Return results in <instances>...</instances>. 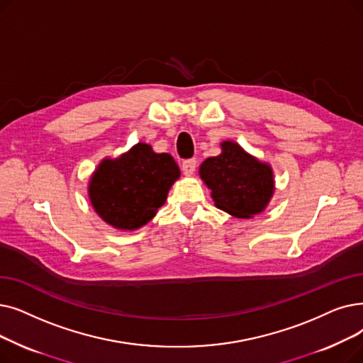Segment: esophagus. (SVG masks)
<instances>
[{"label":"esophagus","mask_w":363,"mask_h":363,"mask_svg":"<svg viewBox=\"0 0 363 363\" xmlns=\"http://www.w3.org/2000/svg\"><path fill=\"white\" fill-rule=\"evenodd\" d=\"M196 167H197V160L196 159H188V160L182 162V172H184V175H186V177H191L193 173L196 172Z\"/></svg>","instance_id":"1"}]
</instances>
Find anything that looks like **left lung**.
I'll use <instances>...</instances> for the list:
<instances>
[{
	"instance_id": "8db88e82",
	"label": "left lung",
	"mask_w": 363,
	"mask_h": 363,
	"mask_svg": "<svg viewBox=\"0 0 363 363\" xmlns=\"http://www.w3.org/2000/svg\"><path fill=\"white\" fill-rule=\"evenodd\" d=\"M223 152L200 166V177L211 190L216 208L238 218L264 211L273 190V172L235 143H223Z\"/></svg>"
}]
</instances>
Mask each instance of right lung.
<instances>
[{
	"instance_id": "obj_1",
	"label": "right lung",
	"mask_w": 363,
	"mask_h": 363,
	"mask_svg": "<svg viewBox=\"0 0 363 363\" xmlns=\"http://www.w3.org/2000/svg\"><path fill=\"white\" fill-rule=\"evenodd\" d=\"M179 173L170 154H157L150 145L138 144L120 159L101 163L90 181V201L109 225L135 230L163 206Z\"/></svg>"
}]
</instances>
